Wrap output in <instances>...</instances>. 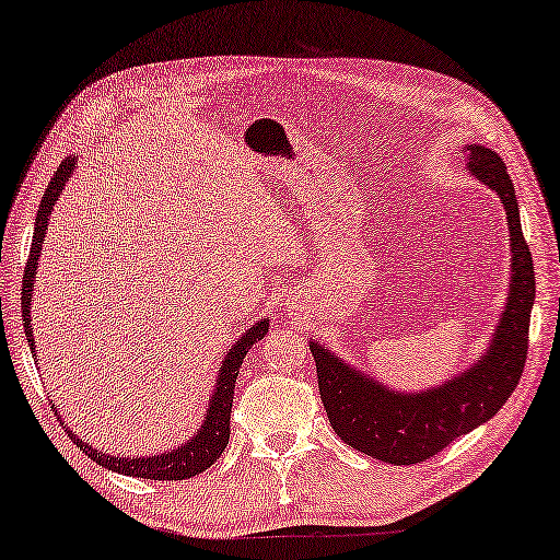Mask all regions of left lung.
<instances>
[{"mask_svg":"<svg viewBox=\"0 0 560 560\" xmlns=\"http://www.w3.org/2000/svg\"><path fill=\"white\" fill-rule=\"evenodd\" d=\"M467 165L472 175L495 190L503 200L511 229L513 279L508 306L493 337V345L478 364L445 387L422 395H395L341 364L329 349L312 341L316 382L324 410L337 435L360 453L392 465L430 460L455 438L488 422L518 387L528 360L530 308L536 299V271L530 248L523 238L518 203L503 158L490 148L470 145Z\"/></svg>","mask_w":560,"mask_h":560,"instance_id":"left-lung-1","label":"left lung"}]
</instances>
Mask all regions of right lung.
<instances>
[{"label": "right lung", "mask_w": 560, "mask_h": 560, "mask_svg": "<svg viewBox=\"0 0 560 560\" xmlns=\"http://www.w3.org/2000/svg\"><path fill=\"white\" fill-rule=\"evenodd\" d=\"M72 171H74V158H65L60 168H57V173L47 183V190L45 196H42V203L35 219V236H32L30 258H27V266H24V277H22V322H24V334L30 337V349H35V339H32V327H30V302H32V283H35V273H37V258L42 252V241H45L49 213H52L55 200L62 194L65 180L70 178ZM266 329H269V322H258L244 334V337H241V341L233 345V349L226 354V360H223L219 380H215V392H213L211 407H208L206 422L200 424L198 435L190 442H186V445H180L178 450H171V453H163L158 457H132V460H125V457L97 453V450L90 447L88 442L74 438L72 430H67V435H70V440L82 450V453L93 457L97 465L107 467V470H115L120 475H132V478H148V480L194 478V475L208 470V467L219 460L221 453L229 445L231 405H233V389H236L238 366L244 362L248 349L264 337ZM57 420H60V417H57Z\"/></svg>", "instance_id": "right-lung-1"}]
</instances>
